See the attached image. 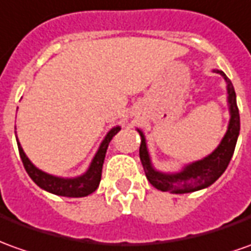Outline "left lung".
Wrapping results in <instances>:
<instances>
[{"instance_id": "8db88e82", "label": "left lung", "mask_w": 251, "mask_h": 251, "mask_svg": "<svg viewBox=\"0 0 251 251\" xmlns=\"http://www.w3.org/2000/svg\"><path fill=\"white\" fill-rule=\"evenodd\" d=\"M213 72L223 76V79L226 80L229 122H228L227 131L219 143V146L210 154L203 157L201 160L184 164L176 172H164L153 165L151 157L149 153L146 136L143 134L142 129L136 128V131L141 135L139 157H141L143 169H145V175L150 181V184L160 191H168L172 194H186V193H194L202 188L209 187L224 174V171L227 169L228 164L232 158L236 141L239 136V129H241V119H239V110H238V105H236V94H235L232 83L223 71L213 70Z\"/></svg>"}]
</instances>
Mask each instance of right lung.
Instances as JSON below:
<instances>
[{"label": "right lung", "instance_id": "1", "mask_svg": "<svg viewBox=\"0 0 251 251\" xmlns=\"http://www.w3.org/2000/svg\"><path fill=\"white\" fill-rule=\"evenodd\" d=\"M120 129H122L120 126H116V127H112L109 129L105 138L102 139L101 145H100V148L96 151V154L93 157V160L90 162L89 168L86 169V172H83L82 175L74 176V177H63V176L51 175V174H48L42 169L36 168L35 165L31 162L30 158L27 157V154L24 153L17 136L16 141L24 168H25L28 176L32 179V181L35 183L36 186H39L42 190L48 191V193H51V194L70 197V198H79V197H86V195L94 193L97 187L100 186L106 149H108L109 142L112 141V138ZM15 134H16V131H15Z\"/></svg>", "mask_w": 251, "mask_h": 251}]
</instances>
